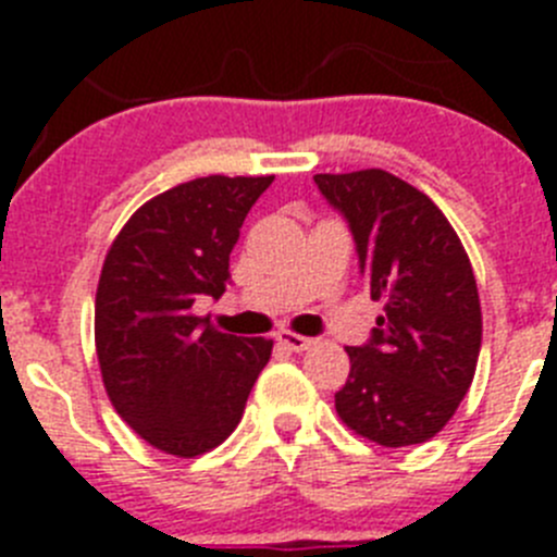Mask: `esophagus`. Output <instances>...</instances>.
<instances>
[{"label":"esophagus","instance_id":"34e87169","mask_svg":"<svg viewBox=\"0 0 557 557\" xmlns=\"http://www.w3.org/2000/svg\"><path fill=\"white\" fill-rule=\"evenodd\" d=\"M275 339H278L284 348H289V351H307V348L314 343V339L304 337V334H295V332H278L275 334Z\"/></svg>","mask_w":557,"mask_h":557}]
</instances>
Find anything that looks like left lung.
<instances>
[{
    "instance_id": "left-lung-1",
    "label": "left lung",
    "mask_w": 557,
    "mask_h": 557,
    "mask_svg": "<svg viewBox=\"0 0 557 557\" xmlns=\"http://www.w3.org/2000/svg\"><path fill=\"white\" fill-rule=\"evenodd\" d=\"M346 218L373 301L385 314L334 393L343 424L379 446L424 444L469 393L482 343L474 270L460 236L424 191L385 170L314 175Z\"/></svg>"
}]
</instances>
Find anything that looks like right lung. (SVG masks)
Here are the masks:
<instances>
[{"label": "right lung", "mask_w": 557, "mask_h": 557, "mask_svg": "<svg viewBox=\"0 0 557 557\" xmlns=\"http://www.w3.org/2000/svg\"><path fill=\"white\" fill-rule=\"evenodd\" d=\"M273 175H209L172 186L116 234L95 304V343L111 405L141 441L198 457L236 430L273 339L218 332L191 314L220 298L228 256Z\"/></svg>", "instance_id": "right-lung-1"}]
</instances>
